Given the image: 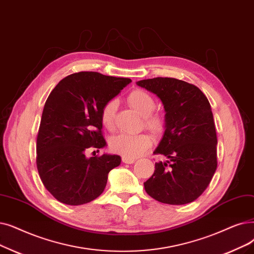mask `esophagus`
Returning a JSON list of instances; mask_svg holds the SVG:
<instances>
[{"instance_id": "esophagus-1", "label": "esophagus", "mask_w": 254, "mask_h": 254, "mask_svg": "<svg viewBox=\"0 0 254 254\" xmlns=\"http://www.w3.org/2000/svg\"><path fill=\"white\" fill-rule=\"evenodd\" d=\"M123 162H124L125 164H133V163H135V160H134V159H128V158L123 157Z\"/></svg>"}]
</instances>
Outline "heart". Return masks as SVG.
I'll list each match as a JSON object with an SVG mask.
<instances>
[{"instance_id": "heart-1", "label": "heart", "mask_w": 254, "mask_h": 254, "mask_svg": "<svg viewBox=\"0 0 254 254\" xmlns=\"http://www.w3.org/2000/svg\"><path fill=\"white\" fill-rule=\"evenodd\" d=\"M127 102L135 111L144 117V126L153 133H160L164 128V119L160 115L152 113L156 108V101L148 92L141 89L134 90L129 93ZM116 108L117 103L112 100L107 102L101 110L102 125L107 129L114 127ZM150 138L144 134H118L110 141V147L113 151L128 159L138 158L150 147Z\"/></svg>"}]
</instances>
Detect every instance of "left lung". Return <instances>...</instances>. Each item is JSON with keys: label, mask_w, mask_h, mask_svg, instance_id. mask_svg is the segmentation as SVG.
Wrapping results in <instances>:
<instances>
[{"label": "left lung", "mask_w": 254, "mask_h": 254, "mask_svg": "<svg viewBox=\"0 0 254 254\" xmlns=\"http://www.w3.org/2000/svg\"><path fill=\"white\" fill-rule=\"evenodd\" d=\"M137 85L156 94L165 109V130L153 153L156 163L144 183L146 193L163 203L186 204L199 197L217 169V135L206 96L199 88L173 78H153Z\"/></svg>", "instance_id": "obj_1"}]
</instances>
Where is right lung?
Returning <instances> with one entry per match:
<instances>
[{"mask_svg":"<svg viewBox=\"0 0 254 254\" xmlns=\"http://www.w3.org/2000/svg\"><path fill=\"white\" fill-rule=\"evenodd\" d=\"M131 82L94 71L72 73L61 80L46 102L36 145V165L46 189L62 203L80 205L100 196L108 174L119 166L117 154L85 156L107 146L101 110Z\"/></svg>","mask_w":254,"mask_h":254,"instance_id":"obj_1","label":"right lung"}]
</instances>
